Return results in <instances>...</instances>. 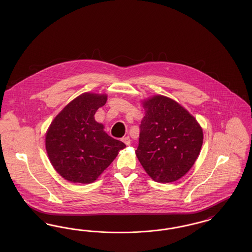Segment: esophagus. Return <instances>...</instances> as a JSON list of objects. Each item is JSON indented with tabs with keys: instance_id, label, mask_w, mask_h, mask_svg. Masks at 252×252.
<instances>
[{
	"instance_id": "34e87169",
	"label": "esophagus",
	"mask_w": 252,
	"mask_h": 252,
	"mask_svg": "<svg viewBox=\"0 0 252 252\" xmlns=\"http://www.w3.org/2000/svg\"><path fill=\"white\" fill-rule=\"evenodd\" d=\"M122 142H123V143H125L126 145H129L130 143H131V140H130V138H129L128 136H126V137L122 138Z\"/></svg>"
}]
</instances>
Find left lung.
Listing matches in <instances>:
<instances>
[{
    "label": "left lung",
    "instance_id": "obj_1",
    "mask_svg": "<svg viewBox=\"0 0 252 252\" xmlns=\"http://www.w3.org/2000/svg\"><path fill=\"white\" fill-rule=\"evenodd\" d=\"M145 109L136 156L157 182L182 178L195 162L203 144L197 121L175 100L155 95L144 101Z\"/></svg>",
    "mask_w": 252,
    "mask_h": 252
}]
</instances>
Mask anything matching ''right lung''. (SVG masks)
Instances as JSON below:
<instances>
[{"instance_id": "right-lung-1", "label": "right lung", "mask_w": 252, "mask_h": 252, "mask_svg": "<svg viewBox=\"0 0 252 252\" xmlns=\"http://www.w3.org/2000/svg\"><path fill=\"white\" fill-rule=\"evenodd\" d=\"M107 94L85 93L63 108L45 137L49 159L60 176L73 183H92L109 166L126 144L108 136L94 119Z\"/></svg>"}]
</instances>
